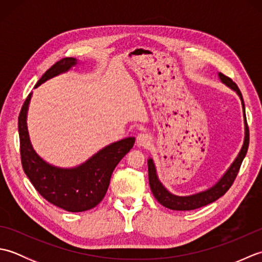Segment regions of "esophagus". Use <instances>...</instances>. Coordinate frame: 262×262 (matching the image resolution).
<instances>
[{"mask_svg": "<svg viewBox=\"0 0 262 262\" xmlns=\"http://www.w3.org/2000/svg\"><path fill=\"white\" fill-rule=\"evenodd\" d=\"M151 142H152V138L148 134H146V133H141V134H138L136 138L137 145L142 147H148L151 145Z\"/></svg>", "mask_w": 262, "mask_h": 262, "instance_id": "34e87169", "label": "esophagus"}]
</instances>
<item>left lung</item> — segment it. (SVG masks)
Returning <instances> with one entry per match:
<instances>
[{"mask_svg":"<svg viewBox=\"0 0 262 262\" xmlns=\"http://www.w3.org/2000/svg\"><path fill=\"white\" fill-rule=\"evenodd\" d=\"M220 79L222 82L225 83L227 86H230L233 89L240 97L241 101H242V107L244 111V102H243V97L242 93L240 91V89L237 88V85L233 82L229 76H226L224 74L220 73ZM244 116H246V113H244ZM244 122H246V137H244V143L243 146L241 148L240 153H238L237 158L235 159L234 162L232 163L230 166V169L226 171V173L223 176V178L216 183L214 187H211L210 189L203 192H199L196 194H191V196H186V197H180V196H176V194L170 193L166 189L162 186L158 179L157 176V171H155V166L153 163L152 159H148L147 161V166H148V182H149V187H151V190L154 194V197L157 198L158 202L163 205L164 207L173 209V210H192V209H197L203 207V206L208 205L210 203H214L215 200L221 198L225 192L229 190L231 186L234 182L235 178L238 173V170L241 168L242 161L246 157V154L248 152V147H249V127H248V122L247 118H244Z\"/></svg>","mask_w":262,"mask_h":262,"instance_id":"obj_1","label":"left lung"}]
</instances>
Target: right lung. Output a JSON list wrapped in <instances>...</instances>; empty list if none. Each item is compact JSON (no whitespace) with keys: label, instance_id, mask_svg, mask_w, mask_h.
<instances>
[{"label":"right lung","instance_id":"add662e5","mask_svg":"<svg viewBox=\"0 0 262 262\" xmlns=\"http://www.w3.org/2000/svg\"><path fill=\"white\" fill-rule=\"evenodd\" d=\"M76 64L73 57H65L45 72L35 88ZM31 93L27 97L19 115L21 163L25 173L36 190L47 202L68 211L89 210L101 202L108 190L111 174L120 160L130 151L134 137L116 142L94 154L85 163L74 169L49 165L33 151L27 129V111Z\"/></svg>","mask_w":262,"mask_h":262}]
</instances>
